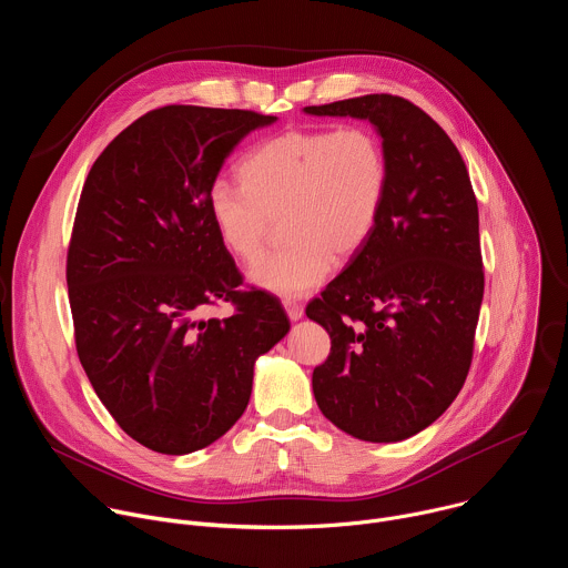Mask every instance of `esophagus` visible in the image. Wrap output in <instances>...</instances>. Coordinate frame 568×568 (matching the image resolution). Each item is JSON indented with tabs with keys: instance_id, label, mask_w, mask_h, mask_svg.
<instances>
[{
	"instance_id": "esophagus-1",
	"label": "esophagus",
	"mask_w": 568,
	"mask_h": 568,
	"mask_svg": "<svg viewBox=\"0 0 568 568\" xmlns=\"http://www.w3.org/2000/svg\"><path fill=\"white\" fill-rule=\"evenodd\" d=\"M283 307H285V312H287L290 321H298V318L303 316V305H301L298 301H294V298H285V301H283Z\"/></svg>"
}]
</instances>
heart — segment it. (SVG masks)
Segmentation results:
<instances>
[{
  "label": "heart",
  "mask_w": 568,
  "mask_h": 568,
  "mask_svg": "<svg viewBox=\"0 0 568 568\" xmlns=\"http://www.w3.org/2000/svg\"><path fill=\"white\" fill-rule=\"evenodd\" d=\"M242 184L215 182L209 217L226 252L256 258L272 220L283 215L290 245L250 267V281L296 298L328 278L335 256L351 258L371 240L388 191L382 139L362 125L287 130L240 161Z\"/></svg>",
  "instance_id": "b5f03b06"
}]
</instances>
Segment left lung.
Instances as JSON below:
<instances>
[{
	"label": "left lung",
	"instance_id": "1",
	"mask_svg": "<svg viewBox=\"0 0 568 568\" xmlns=\"http://www.w3.org/2000/svg\"><path fill=\"white\" fill-rule=\"evenodd\" d=\"M303 112L371 121L390 169L371 240L305 307L331 335L314 399L359 440L412 438L447 412L471 364L483 261L465 161L407 99L366 94Z\"/></svg>",
	"mask_w": 568,
	"mask_h": 568
}]
</instances>
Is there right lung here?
<instances>
[{
    "instance_id": "add662e5",
    "label": "right lung",
    "mask_w": 568,
    "mask_h": 568,
    "mask_svg": "<svg viewBox=\"0 0 568 568\" xmlns=\"http://www.w3.org/2000/svg\"><path fill=\"white\" fill-rule=\"evenodd\" d=\"M276 116L166 105L128 125L80 193L67 287L75 351L116 425L143 447L182 456L245 414L254 364L290 331L276 296L242 276L209 217L224 159ZM231 300L226 320L204 304Z\"/></svg>"
}]
</instances>
